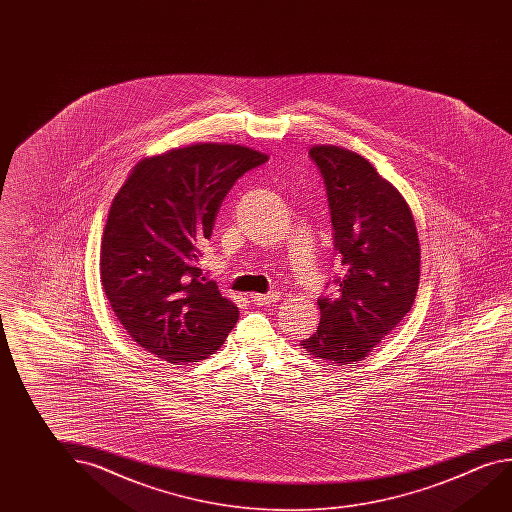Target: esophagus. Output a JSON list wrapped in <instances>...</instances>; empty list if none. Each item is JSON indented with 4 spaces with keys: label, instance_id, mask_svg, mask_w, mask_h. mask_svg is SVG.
I'll use <instances>...</instances> for the list:
<instances>
[{
    "label": "esophagus",
    "instance_id": "1",
    "mask_svg": "<svg viewBox=\"0 0 512 512\" xmlns=\"http://www.w3.org/2000/svg\"><path fill=\"white\" fill-rule=\"evenodd\" d=\"M250 298L255 305H269V303H277L280 300V293L273 291L269 294H252Z\"/></svg>",
    "mask_w": 512,
    "mask_h": 512
}]
</instances>
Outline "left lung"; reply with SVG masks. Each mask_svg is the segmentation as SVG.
<instances>
[{
    "instance_id": "1",
    "label": "left lung",
    "mask_w": 512,
    "mask_h": 512,
    "mask_svg": "<svg viewBox=\"0 0 512 512\" xmlns=\"http://www.w3.org/2000/svg\"><path fill=\"white\" fill-rule=\"evenodd\" d=\"M327 185L334 246L346 273L334 298H319L318 330L305 353L346 366L362 361L411 310L419 285L418 228L402 193L355 151L310 148Z\"/></svg>"
}]
</instances>
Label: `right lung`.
Masks as SVG:
<instances>
[{
    "label": "right lung",
    "mask_w": 512,
    "mask_h": 512,
    "mask_svg": "<svg viewBox=\"0 0 512 512\" xmlns=\"http://www.w3.org/2000/svg\"><path fill=\"white\" fill-rule=\"evenodd\" d=\"M268 160L241 144L198 143L144 157L110 203L103 293L128 336L171 364L221 348L239 309L196 268L235 180Z\"/></svg>",
    "instance_id": "right-lung-1"
}]
</instances>
